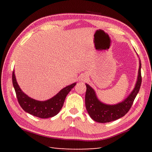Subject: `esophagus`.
Wrapping results in <instances>:
<instances>
[{
    "label": "esophagus",
    "instance_id": "esophagus-1",
    "mask_svg": "<svg viewBox=\"0 0 152 152\" xmlns=\"http://www.w3.org/2000/svg\"><path fill=\"white\" fill-rule=\"evenodd\" d=\"M86 78H86L85 76H84V77H82V80H83V81H86Z\"/></svg>",
    "mask_w": 152,
    "mask_h": 152
}]
</instances>
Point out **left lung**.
<instances>
[{"instance_id": "left-lung-1", "label": "left lung", "mask_w": 152, "mask_h": 152, "mask_svg": "<svg viewBox=\"0 0 152 152\" xmlns=\"http://www.w3.org/2000/svg\"><path fill=\"white\" fill-rule=\"evenodd\" d=\"M139 63L138 78L134 89L127 98L118 104L109 105L101 102L96 97L93 89L86 83L87 88L85 96L86 107L93 120L99 123L110 122L123 117L129 112L139 91L142 83L140 60Z\"/></svg>"}]
</instances>
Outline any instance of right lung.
<instances>
[{
	"mask_svg": "<svg viewBox=\"0 0 152 152\" xmlns=\"http://www.w3.org/2000/svg\"><path fill=\"white\" fill-rule=\"evenodd\" d=\"M12 83L21 107L28 114L40 118H48L57 115L63 107L68 93L76 84V83H74L68 86L53 97L45 101H40L29 97L21 91L16 81L14 71L12 73Z\"/></svg>",
	"mask_w": 152,
	"mask_h": 152,
	"instance_id": "add662e5",
	"label": "right lung"
}]
</instances>
